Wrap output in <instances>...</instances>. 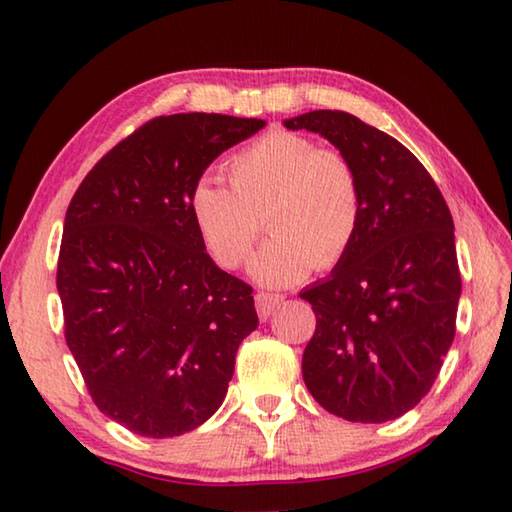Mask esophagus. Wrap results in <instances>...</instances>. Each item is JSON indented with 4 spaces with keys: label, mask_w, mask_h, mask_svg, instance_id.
<instances>
[{
    "label": "esophagus",
    "mask_w": 512,
    "mask_h": 512,
    "mask_svg": "<svg viewBox=\"0 0 512 512\" xmlns=\"http://www.w3.org/2000/svg\"><path fill=\"white\" fill-rule=\"evenodd\" d=\"M281 301H284V297H281V295H273V292H257L255 308H257L259 319H268L270 312H273Z\"/></svg>",
    "instance_id": "34e87169"
}]
</instances>
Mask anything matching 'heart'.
Masks as SVG:
<instances>
[{"label": "heart", "mask_w": 512, "mask_h": 512, "mask_svg": "<svg viewBox=\"0 0 512 512\" xmlns=\"http://www.w3.org/2000/svg\"><path fill=\"white\" fill-rule=\"evenodd\" d=\"M231 189L204 176L189 193L195 233L217 266L237 268L262 233L273 237L250 257L248 273L264 286H290L317 266H339L363 222V189L343 151L273 129L228 162Z\"/></svg>", "instance_id": "heart-1"}]
</instances>
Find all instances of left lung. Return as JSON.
Wrapping results in <instances>:
<instances>
[{
  "instance_id": "obj_1",
  "label": "left lung",
  "mask_w": 512,
  "mask_h": 512,
  "mask_svg": "<svg viewBox=\"0 0 512 512\" xmlns=\"http://www.w3.org/2000/svg\"><path fill=\"white\" fill-rule=\"evenodd\" d=\"M284 125L328 138L363 189L350 253L299 295L317 317L303 380L334 416L396 420L429 394L455 336L462 277L451 211L422 162L361 118L317 110Z\"/></svg>"
}]
</instances>
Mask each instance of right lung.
<instances>
[{
	"label": "right lung",
	"instance_id": "right-lung-1",
	"mask_svg": "<svg viewBox=\"0 0 512 512\" xmlns=\"http://www.w3.org/2000/svg\"><path fill=\"white\" fill-rule=\"evenodd\" d=\"M264 125L158 116L96 162L65 213V341L94 405L138 436H182L209 420L239 343L257 328L253 288L206 253L189 193L222 151Z\"/></svg>",
	"mask_w": 512,
	"mask_h": 512
}]
</instances>
